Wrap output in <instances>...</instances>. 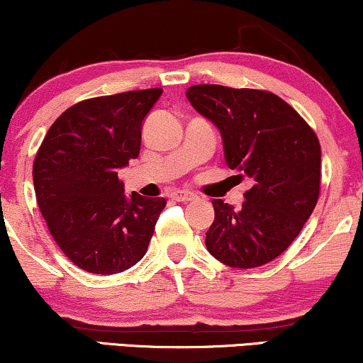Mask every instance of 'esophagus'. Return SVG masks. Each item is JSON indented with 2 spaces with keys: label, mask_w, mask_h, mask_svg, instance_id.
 I'll list each match as a JSON object with an SVG mask.
<instances>
[{
  "label": "esophagus",
  "mask_w": 363,
  "mask_h": 363,
  "mask_svg": "<svg viewBox=\"0 0 363 363\" xmlns=\"http://www.w3.org/2000/svg\"><path fill=\"white\" fill-rule=\"evenodd\" d=\"M172 198L175 201H183V203H186V201H193L195 200V195H193V193H190V191H183V190H180V191H175L172 195Z\"/></svg>",
  "instance_id": "34e87169"
}]
</instances>
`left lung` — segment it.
I'll return each mask as SVG.
<instances>
[{"mask_svg": "<svg viewBox=\"0 0 363 363\" xmlns=\"http://www.w3.org/2000/svg\"><path fill=\"white\" fill-rule=\"evenodd\" d=\"M186 99L220 130L226 165L252 180L241 210L213 200L208 251L230 267L267 264L291 246L319 200L317 135L289 104L267 91L198 84Z\"/></svg>", "mask_w": 363, "mask_h": 363, "instance_id": "left-lung-1", "label": "left lung"}]
</instances>
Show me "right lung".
I'll return each mask as SVG.
<instances>
[{
	"instance_id": "right-lung-1",
	"label": "right lung",
	"mask_w": 363,
	"mask_h": 363,
	"mask_svg": "<svg viewBox=\"0 0 363 363\" xmlns=\"http://www.w3.org/2000/svg\"><path fill=\"white\" fill-rule=\"evenodd\" d=\"M162 89L87 99L49 128L33 165L41 215L61 251L94 274H117L147 252L165 198L123 193L117 172L140 153L142 122Z\"/></svg>"
}]
</instances>
